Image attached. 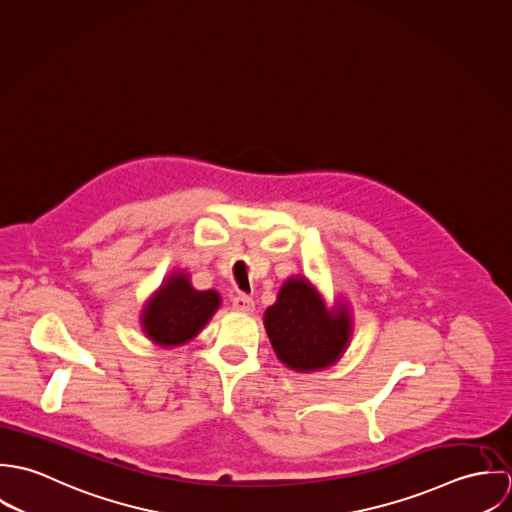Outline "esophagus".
<instances>
[{
    "label": "esophagus",
    "mask_w": 512,
    "mask_h": 512,
    "mask_svg": "<svg viewBox=\"0 0 512 512\" xmlns=\"http://www.w3.org/2000/svg\"><path fill=\"white\" fill-rule=\"evenodd\" d=\"M232 307L240 313H250V311H254V299L244 293H238L232 297Z\"/></svg>",
    "instance_id": "1"
}]
</instances>
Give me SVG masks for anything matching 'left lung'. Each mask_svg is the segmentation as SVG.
<instances>
[{
	"label": "left lung",
	"mask_w": 512,
	"mask_h": 512,
	"mask_svg": "<svg viewBox=\"0 0 512 512\" xmlns=\"http://www.w3.org/2000/svg\"><path fill=\"white\" fill-rule=\"evenodd\" d=\"M264 327L284 365L315 372L335 365L349 349L353 315L345 301L327 307L317 288L297 274L282 284L276 303L266 309Z\"/></svg>",
	"instance_id": "left-lung-1"
}]
</instances>
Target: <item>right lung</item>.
<instances>
[{
    "instance_id": "right-lung-1",
    "label": "right lung",
    "mask_w": 512,
    "mask_h": 512,
    "mask_svg": "<svg viewBox=\"0 0 512 512\" xmlns=\"http://www.w3.org/2000/svg\"><path fill=\"white\" fill-rule=\"evenodd\" d=\"M215 290L199 292L187 272L169 274L147 299L140 325L147 339L159 347H179L195 339L220 307Z\"/></svg>"
}]
</instances>
